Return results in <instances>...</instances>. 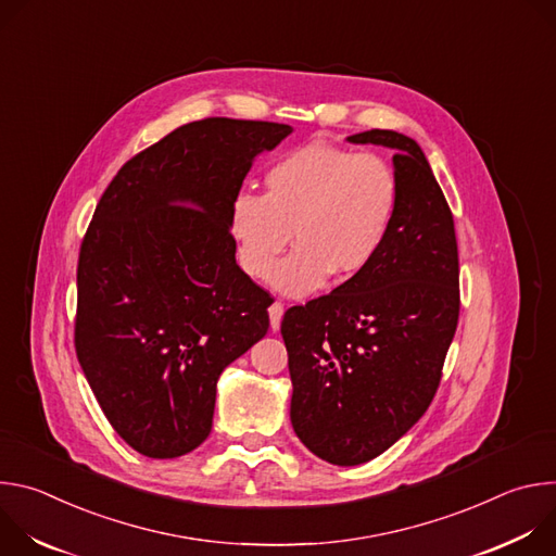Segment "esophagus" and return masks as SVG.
<instances>
[{
    "instance_id": "1",
    "label": "esophagus",
    "mask_w": 556,
    "mask_h": 556,
    "mask_svg": "<svg viewBox=\"0 0 556 556\" xmlns=\"http://www.w3.org/2000/svg\"><path fill=\"white\" fill-rule=\"evenodd\" d=\"M268 314H270V328H273V330H279L281 316H283V303H281V301H273L270 307H268Z\"/></svg>"
}]
</instances>
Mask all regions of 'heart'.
Listing matches in <instances>:
<instances>
[{
	"label": "heart",
	"mask_w": 556,
	"mask_h": 556,
	"mask_svg": "<svg viewBox=\"0 0 556 556\" xmlns=\"http://www.w3.org/2000/svg\"><path fill=\"white\" fill-rule=\"evenodd\" d=\"M401 211V178L387 157L328 142L296 147L266 167L264 193L240 191L228 211L237 262L268 279L293 232L295 253L273 276L290 296L365 273Z\"/></svg>",
	"instance_id": "heart-1"
}]
</instances>
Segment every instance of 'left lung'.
Wrapping results in <instances>:
<instances>
[{"label": "left lung", "mask_w": 556, "mask_h": 556, "mask_svg": "<svg viewBox=\"0 0 556 556\" xmlns=\"http://www.w3.org/2000/svg\"><path fill=\"white\" fill-rule=\"evenodd\" d=\"M348 140L395 151L399 217L365 273L288 307L281 321L292 429L314 455L339 466L374 459L420 420L459 319L453 213L422 149L391 129Z\"/></svg>", "instance_id": "1"}]
</instances>
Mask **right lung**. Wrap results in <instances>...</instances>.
Segmentation results:
<instances>
[{"label":"right lung","mask_w":556,"mask_h":556,"mask_svg":"<svg viewBox=\"0 0 556 556\" xmlns=\"http://www.w3.org/2000/svg\"><path fill=\"white\" fill-rule=\"evenodd\" d=\"M292 129L202 118L118 169L84 235L74 350L114 431L180 457L213 427L226 365L268 332L273 296L235 264L228 211L253 157Z\"/></svg>","instance_id":"right-lung-1"}]
</instances>
